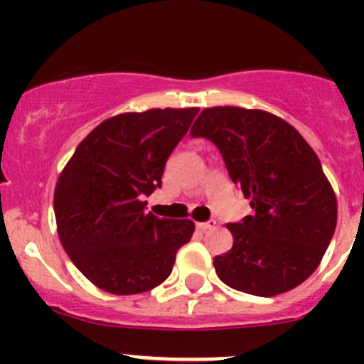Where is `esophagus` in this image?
<instances>
[{
  "instance_id": "esophagus-1",
  "label": "esophagus",
  "mask_w": 364,
  "mask_h": 364,
  "mask_svg": "<svg viewBox=\"0 0 364 364\" xmlns=\"http://www.w3.org/2000/svg\"><path fill=\"white\" fill-rule=\"evenodd\" d=\"M215 227H216V222H215V220H211V222H200V223H197V229L203 230V232H205V230L215 229Z\"/></svg>"
}]
</instances>
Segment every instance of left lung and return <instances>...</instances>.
Listing matches in <instances>:
<instances>
[{
  "label": "left lung",
  "instance_id": "1",
  "mask_svg": "<svg viewBox=\"0 0 364 364\" xmlns=\"http://www.w3.org/2000/svg\"><path fill=\"white\" fill-rule=\"evenodd\" d=\"M222 153L253 215L227 223L234 245L216 274L236 291L271 297L303 284L336 227V197L318 156L287 121L259 109H204L190 130Z\"/></svg>",
  "mask_w": 364,
  "mask_h": 364
}]
</instances>
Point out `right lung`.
<instances>
[{
	"label": "right lung",
	"mask_w": 364,
	"mask_h": 364,
	"mask_svg": "<svg viewBox=\"0 0 364 364\" xmlns=\"http://www.w3.org/2000/svg\"><path fill=\"white\" fill-rule=\"evenodd\" d=\"M199 109H149L109 117L79 146L54 190L58 234L77 269L98 289L128 296L167 280L192 220L159 218L144 197Z\"/></svg>",
	"instance_id": "1"
}]
</instances>
